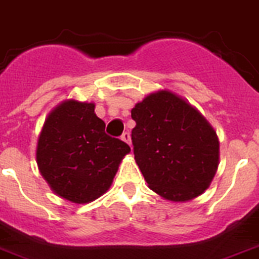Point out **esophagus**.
Returning a JSON list of instances; mask_svg holds the SVG:
<instances>
[{
	"mask_svg": "<svg viewBox=\"0 0 259 259\" xmlns=\"http://www.w3.org/2000/svg\"><path fill=\"white\" fill-rule=\"evenodd\" d=\"M121 140L125 141V142L127 143L129 146H132V140H130V133H129V132H123L122 136H121Z\"/></svg>",
	"mask_w": 259,
	"mask_h": 259,
	"instance_id": "esophagus-1",
	"label": "esophagus"
}]
</instances>
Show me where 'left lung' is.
<instances>
[{
    "mask_svg": "<svg viewBox=\"0 0 259 259\" xmlns=\"http://www.w3.org/2000/svg\"><path fill=\"white\" fill-rule=\"evenodd\" d=\"M132 118L134 158L154 192L187 201L207 190L219 166V141L195 108L160 91L137 104Z\"/></svg>",
    "mask_w": 259,
    "mask_h": 259,
    "instance_id": "left-lung-1",
    "label": "left lung"
}]
</instances>
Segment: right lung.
<instances>
[{
	"mask_svg": "<svg viewBox=\"0 0 259 259\" xmlns=\"http://www.w3.org/2000/svg\"><path fill=\"white\" fill-rule=\"evenodd\" d=\"M127 143L105 133L95 105L69 100L47 117L39 136L36 160L59 196L82 204L108 191Z\"/></svg>",
	"mask_w": 259,
	"mask_h": 259,
	"instance_id": "add662e5",
	"label": "right lung"
}]
</instances>
